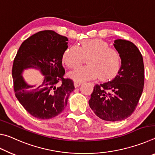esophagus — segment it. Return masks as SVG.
Instances as JSON below:
<instances>
[{"label":"esophagus","instance_id":"esophagus-1","mask_svg":"<svg viewBox=\"0 0 155 155\" xmlns=\"http://www.w3.org/2000/svg\"><path fill=\"white\" fill-rule=\"evenodd\" d=\"M81 84H82V83L81 82H77V81H75V82L74 83V87H78V86H80Z\"/></svg>","mask_w":155,"mask_h":155}]
</instances>
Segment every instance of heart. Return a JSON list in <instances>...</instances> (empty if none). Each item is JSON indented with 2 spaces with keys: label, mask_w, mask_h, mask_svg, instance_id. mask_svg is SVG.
Wrapping results in <instances>:
<instances>
[{
  "label": "heart",
  "mask_w": 155,
  "mask_h": 155,
  "mask_svg": "<svg viewBox=\"0 0 155 155\" xmlns=\"http://www.w3.org/2000/svg\"><path fill=\"white\" fill-rule=\"evenodd\" d=\"M85 66H80L69 73V77L77 82L91 80L98 77L105 81L114 77L121 65V57L116 49L109 47L101 39L83 40L78 47H68L63 52L62 62L68 68L79 65L87 57Z\"/></svg>",
  "instance_id": "b5f03b06"
}]
</instances>
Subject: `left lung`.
<instances>
[{"instance_id": "left-lung-1", "label": "left lung", "mask_w": 155, "mask_h": 155, "mask_svg": "<svg viewBox=\"0 0 155 155\" xmlns=\"http://www.w3.org/2000/svg\"><path fill=\"white\" fill-rule=\"evenodd\" d=\"M114 46L121 57V67L112 81L94 86L89 101L94 114L110 122L122 121L133 114L144 85L143 57L137 47L120 39Z\"/></svg>"}]
</instances>
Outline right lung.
<instances>
[{
  "label": "right lung",
  "instance_id": "1",
  "mask_svg": "<svg viewBox=\"0 0 155 155\" xmlns=\"http://www.w3.org/2000/svg\"><path fill=\"white\" fill-rule=\"evenodd\" d=\"M68 39L53 31H40L21 44L12 68L15 95L27 112L38 119L57 116L67 106L74 90L72 80L64 78L62 54ZM28 68L40 69L45 77L40 86H29L21 76Z\"/></svg>",
  "mask_w": 155,
  "mask_h": 155
}]
</instances>
